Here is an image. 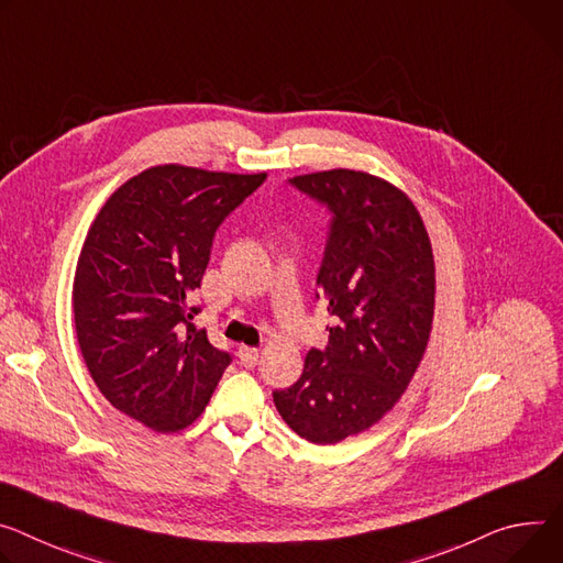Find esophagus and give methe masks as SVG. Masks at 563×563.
Segmentation results:
<instances>
[{"mask_svg":"<svg viewBox=\"0 0 563 563\" xmlns=\"http://www.w3.org/2000/svg\"><path fill=\"white\" fill-rule=\"evenodd\" d=\"M238 360H240V364H242L244 368H255V366H258L261 352H258V347H246V345H242V347L238 350Z\"/></svg>","mask_w":563,"mask_h":563,"instance_id":"34e87169","label":"esophagus"}]
</instances>
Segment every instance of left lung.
I'll return each instance as SVG.
<instances>
[{"instance_id":"left-lung-1","label":"left lung","mask_w":563,"mask_h":563,"mask_svg":"<svg viewBox=\"0 0 563 563\" xmlns=\"http://www.w3.org/2000/svg\"><path fill=\"white\" fill-rule=\"evenodd\" d=\"M289 186L332 218L317 298L336 323L274 404L300 438L336 444L382 420L413 379L433 321V253L413 201L379 177L339 168Z\"/></svg>"}]
</instances>
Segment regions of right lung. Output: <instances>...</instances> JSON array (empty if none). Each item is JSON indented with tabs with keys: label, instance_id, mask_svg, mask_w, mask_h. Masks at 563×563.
I'll use <instances>...</instances> for the list:
<instances>
[{
	"label": "right lung",
	"instance_id": "obj_1",
	"mask_svg": "<svg viewBox=\"0 0 563 563\" xmlns=\"http://www.w3.org/2000/svg\"><path fill=\"white\" fill-rule=\"evenodd\" d=\"M261 175L157 166L125 181L93 220L74 278V319L91 379L121 413L170 433L207 408L231 354L190 305L220 224Z\"/></svg>",
	"mask_w": 563,
	"mask_h": 563
}]
</instances>
